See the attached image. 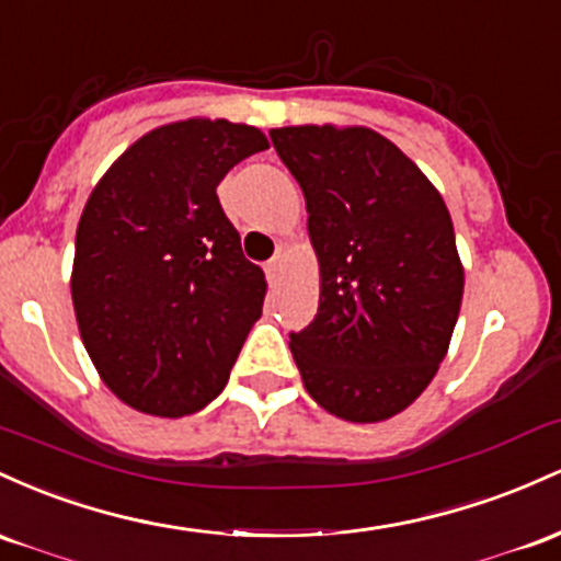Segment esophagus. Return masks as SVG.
<instances>
[{
	"label": "esophagus",
	"instance_id": "1",
	"mask_svg": "<svg viewBox=\"0 0 561 561\" xmlns=\"http://www.w3.org/2000/svg\"><path fill=\"white\" fill-rule=\"evenodd\" d=\"M264 273H267L270 280H278V275L283 273V256L275 254L273 260H270L267 264H264Z\"/></svg>",
	"mask_w": 561,
	"mask_h": 561
}]
</instances>
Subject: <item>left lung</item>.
I'll use <instances>...</instances> for the list:
<instances>
[{
	"instance_id": "8db88e82",
	"label": "left lung",
	"mask_w": 561,
	"mask_h": 561,
	"mask_svg": "<svg viewBox=\"0 0 561 561\" xmlns=\"http://www.w3.org/2000/svg\"><path fill=\"white\" fill-rule=\"evenodd\" d=\"M307 201L318 314L291 333L305 389L344 421L405 411L430 387L463 297L450 211L405 153L368 127L270 129Z\"/></svg>"
}]
</instances>
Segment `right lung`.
I'll list each match as a JSON object with an SVG mask.
<instances>
[{"mask_svg": "<svg viewBox=\"0 0 561 561\" xmlns=\"http://www.w3.org/2000/svg\"><path fill=\"white\" fill-rule=\"evenodd\" d=\"M267 148L249 124L187 118L142 135L94 185L77 228L73 310L100 379L135 411L187 416L228 383L267 283L217 185Z\"/></svg>", "mask_w": 561, "mask_h": 561, "instance_id": "obj_1", "label": "right lung"}]
</instances>
